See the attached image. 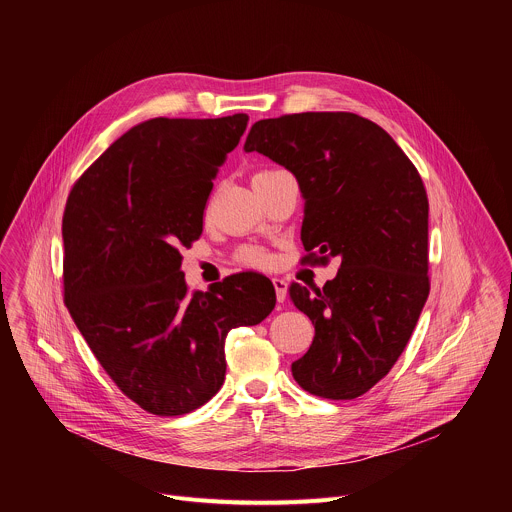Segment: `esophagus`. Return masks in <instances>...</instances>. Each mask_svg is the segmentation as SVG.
<instances>
[{"instance_id": "obj_1", "label": "esophagus", "mask_w": 512, "mask_h": 512, "mask_svg": "<svg viewBox=\"0 0 512 512\" xmlns=\"http://www.w3.org/2000/svg\"><path fill=\"white\" fill-rule=\"evenodd\" d=\"M273 287H275V296H277V302H283L285 300V294H287V281L283 277H273Z\"/></svg>"}]
</instances>
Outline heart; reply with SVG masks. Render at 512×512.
Returning <instances> with one entry per match:
<instances>
[{"instance_id": "obj_1", "label": "heart", "mask_w": 512, "mask_h": 512, "mask_svg": "<svg viewBox=\"0 0 512 512\" xmlns=\"http://www.w3.org/2000/svg\"><path fill=\"white\" fill-rule=\"evenodd\" d=\"M241 259H243L247 265H255V267H259V265H265V263H267L265 253H263V251H259V249H247V251L241 255Z\"/></svg>"}]
</instances>
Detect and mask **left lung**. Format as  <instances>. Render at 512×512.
Masks as SVG:
<instances>
[{
	"label": "left lung",
	"instance_id": "obj_1",
	"mask_svg": "<svg viewBox=\"0 0 512 512\" xmlns=\"http://www.w3.org/2000/svg\"><path fill=\"white\" fill-rule=\"evenodd\" d=\"M245 152L296 176L306 198V259H342L314 294L289 287L316 330L291 375L316 397L356 399L393 369L429 296L421 176L383 127L342 111L261 119Z\"/></svg>",
	"mask_w": 512,
	"mask_h": 512
}]
</instances>
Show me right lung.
Returning <instances> with one entry per match:
<instances>
[{
    "label": "right lung",
    "instance_id": "1",
    "mask_svg": "<svg viewBox=\"0 0 512 512\" xmlns=\"http://www.w3.org/2000/svg\"><path fill=\"white\" fill-rule=\"evenodd\" d=\"M249 117L143 121L72 186L64 302L113 383L141 409L184 415L225 383V340L275 308L273 283L237 273L188 294L182 247L202 235L218 168Z\"/></svg>",
    "mask_w": 512,
    "mask_h": 512
}]
</instances>
